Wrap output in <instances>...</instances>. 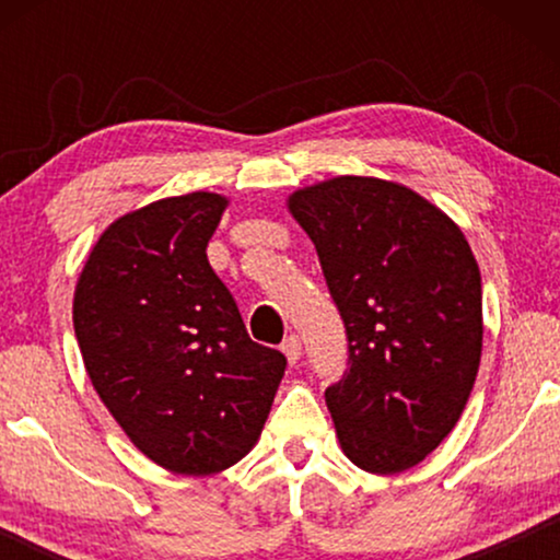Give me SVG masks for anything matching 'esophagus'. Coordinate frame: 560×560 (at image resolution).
Returning a JSON list of instances; mask_svg holds the SVG:
<instances>
[{
	"instance_id": "obj_1",
	"label": "esophagus",
	"mask_w": 560,
	"mask_h": 560,
	"mask_svg": "<svg viewBox=\"0 0 560 560\" xmlns=\"http://www.w3.org/2000/svg\"><path fill=\"white\" fill-rule=\"evenodd\" d=\"M282 354L288 357L290 364H295L298 359H301V354H303V343H301V339H298L295 334L288 336V339L282 341Z\"/></svg>"
}]
</instances>
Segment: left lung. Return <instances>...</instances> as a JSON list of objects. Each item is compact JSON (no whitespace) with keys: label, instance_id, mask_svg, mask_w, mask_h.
I'll return each instance as SVG.
<instances>
[{"label":"left lung","instance_id":"obj_1","mask_svg":"<svg viewBox=\"0 0 560 560\" xmlns=\"http://www.w3.org/2000/svg\"><path fill=\"white\" fill-rule=\"evenodd\" d=\"M288 211L316 244L349 339L326 389L351 464L400 474L454 431L481 359V275L458 224L402 183L336 175Z\"/></svg>","mask_w":560,"mask_h":560}]
</instances>
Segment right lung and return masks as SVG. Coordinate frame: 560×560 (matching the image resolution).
I'll use <instances>...</instances> for the list:
<instances>
[{"instance_id": "obj_1", "label": "right lung", "mask_w": 560, "mask_h": 560, "mask_svg": "<svg viewBox=\"0 0 560 560\" xmlns=\"http://www.w3.org/2000/svg\"><path fill=\"white\" fill-rule=\"evenodd\" d=\"M226 206L196 190L125 213L96 240L73 293L96 395L150 462L186 477L255 448L288 364L249 339L206 257Z\"/></svg>"}]
</instances>
